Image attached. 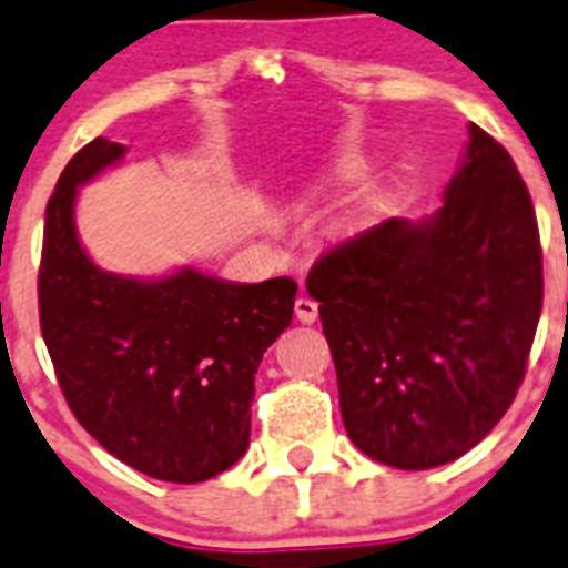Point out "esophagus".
Listing matches in <instances>:
<instances>
[{
    "label": "esophagus",
    "mask_w": 568,
    "mask_h": 568,
    "mask_svg": "<svg viewBox=\"0 0 568 568\" xmlns=\"http://www.w3.org/2000/svg\"><path fill=\"white\" fill-rule=\"evenodd\" d=\"M294 314H297L300 323H314V320H317V303H314L312 297H297Z\"/></svg>",
    "instance_id": "obj_1"
}]
</instances>
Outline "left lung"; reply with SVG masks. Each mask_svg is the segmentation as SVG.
Wrapping results in <instances>:
<instances>
[{"label": "left lung", "instance_id": "1", "mask_svg": "<svg viewBox=\"0 0 568 568\" xmlns=\"http://www.w3.org/2000/svg\"><path fill=\"white\" fill-rule=\"evenodd\" d=\"M305 288L354 446L408 471L466 455L515 400L544 308L535 205L509 151L468 125L443 209L343 240Z\"/></svg>", "mask_w": 568, "mask_h": 568}]
</instances>
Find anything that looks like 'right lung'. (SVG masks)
Returning a JSON list of instances; mask_svg holds the SVG:
<instances>
[{"label":"right lung","instance_id":"obj_1","mask_svg":"<svg viewBox=\"0 0 568 568\" xmlns=\"http://www.w3.org/2000/svg\"><path fill=\"white\" fill-rule=\"evenodd\" d=\"M97 136L48 200L39 325L73 417L116 460L168 483L234 466L251 437L254 374L291 325L297 283H229L194 268L165 280L97 268L73 229L77 189L120 162Z\"/></svg>","mask_w":568,"mask_h":568}]
</instances>
